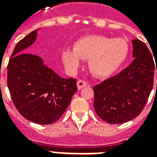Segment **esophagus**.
<instances>
[{"label": "esophagus", "instance_id": "34e87169", "mask_svg": "<svg viewBox=\"0 0 157 157\" xmlns=\"http://www.w3.org/2000/svg\"><path fill=\"white\" fill-rule=\"evenodd\" d=\"M76 84H77V88H78V90L83 88V87H85L87 85V83H86L85 81H82V80H79Z\"/></svg>", "mask_w": 157, "mask_h": 157}]
</instances>
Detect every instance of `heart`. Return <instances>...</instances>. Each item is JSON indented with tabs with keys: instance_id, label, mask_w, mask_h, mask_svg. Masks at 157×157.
<instances>
[{
	"instance_id": "1",
	"label": "heart",
	"mask_w": 157,
	"mask_h": 157,
	"mask_svg": "<svg viewBox=\"0 0 157 157\" xmlns=\"http://www.w3.org/2000/svg\"><path fill=\"white\" fill-rule=\"evenodd\" d=\"M128 50V43L124 39L104 35H86L77 39L73 48H65L61 53V59L70 71H75L82 59H89L88 68L92 75L106 78L124 64Z\"/></svg>"
}]
</instances>
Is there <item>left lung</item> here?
I'll return each mask as SVG.
<instances>
[{"mask_svg":"<svg viewBox=\"0 0 157 157\" xmlns=\"http://www.w3.org/2000/svg\"><path fill=\"white\" fill-rule=\"evenodd\" d=\"M132 44L135 59L131 64L93 86L94 109L109 124H123L140 115L153 87L155 68L151 54L140 39L132 40Z\"/></svg>","mask_w":157,"mask_h":157,"instance_id":"obj_1","label":"left lung"}]
</instances>
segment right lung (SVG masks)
I'll use <instances>...</instances> for the list:
<instances>
[{
  "instance_id": "add662e5",
  "label": "right lung",
  "mask_w": 157,
  "mask_h": 157,
  "mask_svg": "<svg viewBox=\"0 0 157 157\" xmlns=\"http://www.w3.org/2000/svg\"><path fill=\"white\" fill-rule=\"evenodd\" d=\"M36 29L17 44L7 65V86L20 114L39 124H50L65 113L77 91L76 80L65 79L39 56L24 53L35 42Z\"/></svg>"
}]
</instances>
